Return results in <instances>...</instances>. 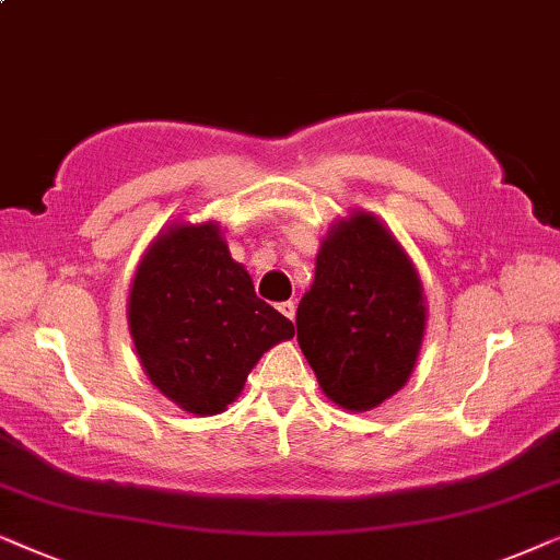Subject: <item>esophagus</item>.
<instances>
[{"instance_id": "34e87169", "label": "esophagus", "mask_w": 560, "mask_h": 560, "mask_svg": "<svg viewBox=\"0 0 560 560\" xmlns=\"http://www.w3.org/2000/svg\"><path fill=\"white\" fill-rule=\"evenodd\" d=\"M279 312H281V315H284L287 319H294V315H296V304H294V302H281V304H279Z\"/></svg>"}]
</instances>
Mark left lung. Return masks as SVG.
Returning <instances> with one entry per match:
<instances>
[{"label":"left lung","instance_id":"1","mask_svg":"<svg viewBox=\"0 0 560 560\" xmlns=\"http://www.w3.org/2000/svg\"><path fill=\"white\" fill-rule=\"evenodd\" d=\"M422 332V284L401 245L374 214L340 220L296 310V340L323 392L353 412L382 405L412 374Z\"/></svg>","mask_w":560,"mask_h":560}]
</instances>
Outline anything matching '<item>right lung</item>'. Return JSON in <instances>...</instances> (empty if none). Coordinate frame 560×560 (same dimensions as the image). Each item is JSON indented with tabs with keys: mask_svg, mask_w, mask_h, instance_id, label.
<instances>
[{
	"mask_svg": "<svg viewBox=\"0 0 560 560\" xmlns=\"http://www.w3.org/2000/svg\"><path fill=\"white\" fill-rule=\"evenodd\" d=\"M128 319L148 378L202 417L222 412L258 358L294 335L292 319L258 300L212 222L174 225L148 248Z\"/></svg>",
	"mask_w": 560,
	"mask_h": 560,
	"instance_id": "obj_1",
	"label": "right lung"
}]
</instances>
